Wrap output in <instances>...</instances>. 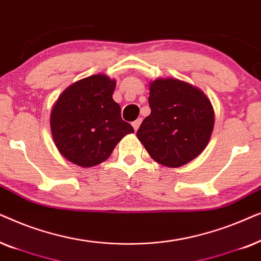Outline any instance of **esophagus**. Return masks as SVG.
I'll return each instance as SVG.
<instances>
[{"label": "esophagus", "instance_id": "obj_1", "mask_svg": "<svg viewBox=\"0 0 261 261\" xmlns=\"http://www.w3.org/2000/svg\"><path fill=\"white\" fill-rule=\"evenodd\" d=\"M141 123H142V119H141V118H140V119H137V120H135V121H134V123H133V126H134V128H135V131H137V130H138V127H140Z\"/></svg>", "mask_w": 261, "mask_h": 261}]
</instances>
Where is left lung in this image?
Instances as JSON below:
<instances>
[{
    "label": "left lung",
    "mask_w": 261,
    "mask_h": 261,
    "mask_svg": "<svg viewBox=\"0 0 261 261\" xmlns=\"http://www.w3.org/2000/svg\"><path fill=\"white\" fill-rule=\"evenodd\" d=\"M151 112L142 121L137 138L160 165L181 167L209 143L215 125L210 99L193 85L172 77L149 82Z\"/></svg>",
    "instance_id": "8db88e82"
}]
</instances>
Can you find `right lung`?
<instances>
[{"label":"right lung","mask_w":261,"mask_h":261,"mask_svg":"<svg viewBox=\"0 0 261 261\" xmlns=\"http://www.w3.org/2000/svg\"><path fill=\"white\" fill-rule=\"evenodd\" d=\"M116 80L103 74L76 81L58 96L50 114L55 145L80 167L106 161L119 141L134 127L121 119L112 95Z\"/></svg>","instance_id":"obj_1"}]
</instances>
